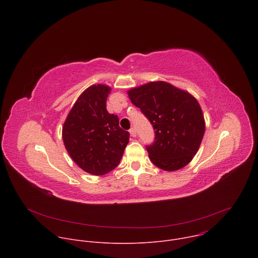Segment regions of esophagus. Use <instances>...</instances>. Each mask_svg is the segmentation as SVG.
Returning <instances> with one entry per match:
<instances>
[{"label":"esophagus","mask_w":258,"mask_h":258,"mask_svg":"<svg viewBox=\"0 0 258 258\" xmlns=\"http://www.w3.org/2000/svg\"><path fill=\"white\" fill-rule=\"evenodd\" d=\"M130 134H131V136H132L133 138L137 137V131H136L134 127H132V128L130 130Z\"/></svg>","instance_id":"obj_1"}]
</instances>
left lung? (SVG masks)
<instances>
[{
	"label": "left lung",
	"mask_w": 258,
	"mask_h": 258,
	"mask_svg": "<svg viewBox=\"0 0 258 258\" xmlns=\"http://www.w3.org/2000/svg\"><path fill=\"white\" fill-rule=\"evenodd\" d=\"M127 94L153 125L154 142L146 147L153 164L166 171L186 166L197 153L205 132L198 101L165 82H151Z\"/></svg>",
	"instance_id": "8db88e82"
}]
</instances>
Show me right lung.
I'll return each instance as SVG.
<instances>
[{
	"label": "right lung",
	"instance_id": "add662e5",
	"mask_svg": "<svg viewBox=\"0 0 258 258\" xmlns=\"http://www.w3.org/2000/svg\"><path fill=\"white\" fill-rule=\"evenodd\" d=\"M108 86L94 85L79 97L62 128L64 146L82 169L103 175L120 162L130 133L119 126L117 115L106 109Z\"/></svg>",
	"mask_w": 258,
	"mask_h": 258
}]
</instances>
